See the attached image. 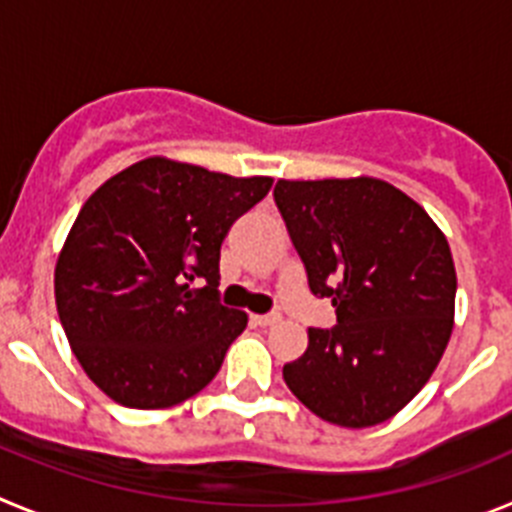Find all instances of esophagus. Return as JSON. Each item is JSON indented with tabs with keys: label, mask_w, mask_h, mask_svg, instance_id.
<instances>
[{
	"label": "esophagus",
	"mask_w": 512,
	"mask_h": 512,
	"mask_svg": "<svg viewBox=\"0 0 512 512\" xmlns=\"http://www.w3.org/2000/svg\"><path fill=\"white\" fill-rule=\"evenodd\" d=\"M279 315H251V323L259 325V328H269V325H277L279 323Z\"/></svg>",
	"instance_id": "1"
}]
</instances>
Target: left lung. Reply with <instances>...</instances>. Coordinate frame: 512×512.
Here are the masks:
<instances>
[{
    "instance_id": "obj_1",
    "label": "left lung",
    "mask_w": 512,
    "mask_h": 512,
    "mask_svg": "<svg viewBox=\"0 0 512 512\" xmlns=\"http://www.w3.org/2000/svg\"><path fill=\"white\" fill-rule=\"evenodd\" d=\"M274 200L312 295L338 325L307 328L284 364L292 395L341 428L400 413L436 372L454 330L456 269L446 235L408 194L374 176L279 179Z\"/></svg>"
}]
</instances>
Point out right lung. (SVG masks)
<instances>
[{"instance_id":"add662e5","label":"right lung","mask_w":512,"mask_h":512,"mask_svg":"<svg viewBox=\"0 0 512 512\" xmlns=\"http://www.w3.org/2000/svg\"><path fill=\"white\" fill-rule=\"evenodd\" d=\"M271 176H230L164 156L110 176L56 261V307L81 369L110 400L164 410L212 382L248 323L220 305V246ZM197 278L206 287L192 290Z\"/></svg>"}]
</instances>
